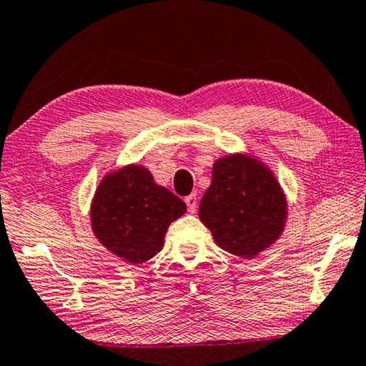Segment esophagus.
<instances>
[{
	"instance_id": "34e87169",
	"label": "esophagus",
	"mask_w": 366,
	"mask_h": 366,
	"mask_svg": "<svg viewBox=\"0 0 366 366\" xmlns=\"http://www.w3.org/2000/svg\"><path fill=\"white\" fill-rule=\"evenodd\" d=\"M184 202H187V207H188V211L191 214L196 212V209H197V197H196V194H189V196L184 197Z\"/></svg>"
}]
</instances>
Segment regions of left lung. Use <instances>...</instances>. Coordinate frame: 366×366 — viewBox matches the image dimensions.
Returning a JSON list of instances; mask_svg holds the SVG:
<instances>
[{
	"instance_id": "obj_1",
	"label": "left lung",
	"mask_w": 366,
	"mask_h": 366,
	"mask_svg": "<svg viewBox=\"0 0 366 366\" xmlns=\"http://www.w3.org/2000/svg\"><path fill=\"white\" fill-rule=\"evenodd\" d=\"M287 204L272 173L243 155H227L212 167V183L199 204V219L229 253L253 257L284 230Z\"/></svg>"
}]
</instances>
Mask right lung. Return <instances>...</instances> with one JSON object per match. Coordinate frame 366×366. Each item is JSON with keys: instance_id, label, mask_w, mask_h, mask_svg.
<instances>
[{"instance_id": "1", "label": "right lung", "mask_w": 366, "mask_h": 366, "mask_svg": "<svg viewBox=\"0 0 366 366\" xmlns=\"http://www.w3.org/2000/svg\"><path fill=\"white\" fill-rule=\"evenodd\" d=\"M184 211V202L155 184L151 172L129 165L102 179L91 219L104 247L131 264H141L159 253L169 225Z\"/></svg>"}]
</instances>
